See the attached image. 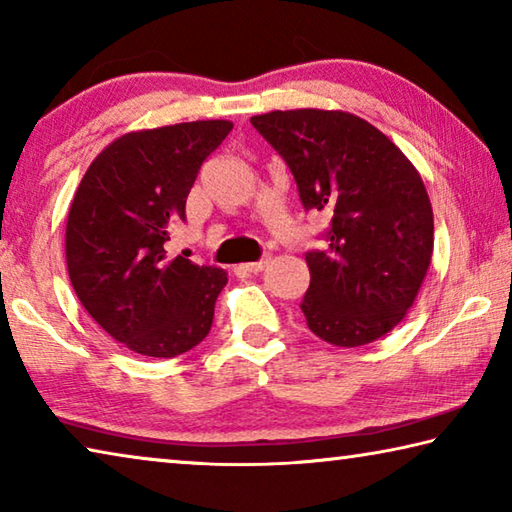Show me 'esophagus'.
Wrapping results in <instances>:
<instances>
[{"label":"esophagus","mask_w":512,"mask_h":512,"mask_svg":"<svg viewBox=\"0 0 512 512\" xmlns=\"http://www.w3.org/2000/svg\"><path fill=\"white\" fill-rule=\"evenodd\" d=\"M266 264H268L266 259H259V262L241 264V266H239V271H241V273H259V271H264V266H266Z\"/></svg>","instance_id":"obj_1"}]
</instances>
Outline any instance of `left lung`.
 I'll use <instances>...</instances> for the list:
<instances>
[{"instance_id": "obj_1", "label": "left lung", "mask_w": 512, "mask_h": 512, "mask_svg": "<svg viewBox=\"0 0 512 512\" xmlns=\"http://www.w3.org/2000/svg\"><path fill=\"white\" fill-rule=\"evenodd\" d=\"M250 124L296 178L305 212L332 216L325 250H309L300 302L318 339L357 348L411 309L433 253L427 189L406 155L343 110H275Z\"/></svg>"}]
</instances>
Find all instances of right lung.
Returning <instances> with one entry per match:
<instances>
[{"label": "right lung", "instance_id": "add662e5", "mask_svg": "<svg viewBox=\"0 0 512 512\" xmlns=\"http://www.w3.org/2000/svg\"><path fill=\"white\" fill-rule=\"evenodd\" d=\"M232 121H189L121 135L76 189L65 255L85 311L117 343L144 357H178L210 334L228 275L167 257L171 228L207 155Z\"/></svg>", "mask_w": 512, "mask_h": 512}]
</instances>
